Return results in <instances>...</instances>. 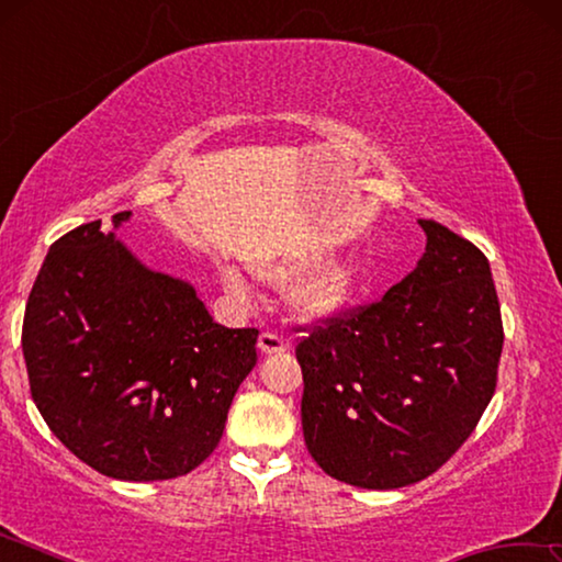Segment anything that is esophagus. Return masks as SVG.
<instances>
[{"mask_svg":"<svg viewBox=\"0 0 562 562\" xmlns=\"http://www.w3.org/2000/svg\"><path fill=\"white\" fill-rule=\"evenodd\" d=\"M258 349H260V355L270 357V355H280V351L288 349V345H284L282 337L272 335V331H262L258 339Z\"/></svg>","mask_w":562,"mask_h":562,"instance_id":"esophagus-1","label":"esophagus"}]
</instances>
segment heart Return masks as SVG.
I'll return each mask as SVG.
<instances>
[{"label":"heart","instance_id":"1","mask_svg":"<svg viewBox=\"0 0 562 562\" xmlns=\"http://www.w3.org/2000/svg\"><path fill=\"white\" fill-rule=\"evenodd\" d=\"M315 255H288L280 260L260 262L255 272L268 284H288L300 273L310 270ZM304 274V273H303ZM305 276V274H304ZM361 280V265L355 258H335L317 265L304 279L297 280L288 292V304L294 317L304 322H329L347 310V304L355 297ZM223 282L227 290L235 294H250V282H247L240 268L227 265L223 270Z\"/></svg>","mask_w":562,"mask_h":562}]
</instances>
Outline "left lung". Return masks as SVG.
<instances>
[{
  "instance_id": "obj_1",
  "label": "left lung",
  "mask_w": 562,
  "mask_h": 562,
  "mask_svg": "<svg viewBox=\"0 0 562 562\" xmlns=\"http://www.w3.org/2000/svg\"><path fill=\"white\" fill-rule=\"evenodd\" d=\"M426 250L382 300L297 345L302 431L319 469L392 491L459 451L496 392L503 325L479 247L424 221Z\"/></svg>"
}]
</instances>
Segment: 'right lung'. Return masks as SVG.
Wrapping results in <instances>:
<instances>
[{"label":"right lung","mask_w":562,"mask_h":562,"mask_svg":"<svg viewBox=\"0 0 562 562\" xmlns=\"http://www.w3.org/2000/svg\"><path fill=\"white\" fill-rule=\"evenodd\" d=\"M128 221L116 213L113 231ZM255 341L258 329L217 325L193 284L150 270L101 221L49 247L22 329L44 422L119 481L176 479L215 451Z\"/></svg>","instance_id":"obj_1"}]
</instances>
